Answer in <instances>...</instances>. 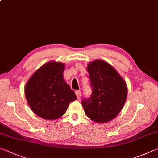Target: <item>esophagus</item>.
<instances>
[{
	"label": "esophagus",
	"mask_w": 158,
	"mask_h": 158,
	"mask_svg": "<svg viewBox=\"0 0 158 158\" xmlns=\"http://www.w3.org/2000/svg\"><path fill=\"white\" fill-rule=\"evenodd\" d=\"M75 94L76 95L77 97V99H79L80 98H81V92L80 90H77L75 92Z\"/></svg>",
	"instance_id": "1"
}]
</instances>
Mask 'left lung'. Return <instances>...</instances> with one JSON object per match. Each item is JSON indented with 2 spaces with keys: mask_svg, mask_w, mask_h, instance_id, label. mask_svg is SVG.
<instances>
[{
  "mask_svg": "<svg viewBox=\"0 0 158 158\" xmlns=\"http://www.w3.org/2000/svg\"><path fill=\"white\" fill-rule=\"evenodd\" d=\"M92 87L89 99L82 100L85 114L93 121L107 123L117 116L127 100V83L106 61L96 59L88 64Z\"/></svg>",
  "mask_w": 158,
  "mask_h": 158,
  "instance_id": "obj_1",
  "label": "left lung"
}]
</instances>
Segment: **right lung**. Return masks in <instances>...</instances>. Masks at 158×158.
Wrapping results in <instances>:
<instances>
[{"mask_svg":"<svg viewBox=\"0 0 158 158\" xmlns=\"http://www.w3.org/2000/svg\"><path fill=\"white\" fill-rule=\"evenodd\" d=\"M65 64L49 61L34 72L25 87V98L37 116L54 120L64 115L71 102L77 99L74 92L64 79Z\"/></svg>","mask_w":158,"mask_h":158,"instance_id":"obj_1","label":"right lung"}]
</instances>
